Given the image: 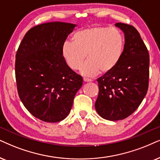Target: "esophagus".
Returning a JSON list of instances; mask_svg holds the SVG:
<instances>
[{"mask_svg": "<svg viewBox=\"0 0 160 160\" xmlns=\"http://www.w3.org/2000/svg\"><path fill=\"white\" fill-rule=\"evenodd\" d=\"M83 81L84 82H92V80H91V79H88V78H83Z\"/></svg>", "mask_w": 160, "mask_h": 160, "instance_id": "34e87169", "label": "esophagus"}]
</instances>
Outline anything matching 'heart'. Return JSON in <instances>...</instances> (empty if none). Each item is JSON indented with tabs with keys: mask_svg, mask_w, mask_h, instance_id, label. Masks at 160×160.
<instances>
[{
	"mask_svg": "<svg viewBox=\"0 0 160 160\" xmlns=\"http://www.w3.org/2000/svg\"><path fill=\"white\" fill-rule=\"evenodd\" d=\"M72 43L65 42L61 54L72 70L80 68V73L94 77L100 73L112 72L122 60L125 50V38L116 27L98 26L79 30L72 36Z\"/></svg>",
	"mask_w": 160,
	"mask_h": 160,
	"instance_id": "obj_1",
	"label": "heart"
}]
</instances>
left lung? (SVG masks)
<instances>
[{"label": "left lung", "instance_id": "1", "mask_svg": "<svg viewBox=\"0 0 160 160\" xmlns=\"http://www.w3.org/2000/svg\"><path fill=\"white\" fill-rule=\"evenodd\" d=\"M125 34V50L118 66L98 80L99 94L95 109L106 120L117 121L132 114L147 94L149 53L133 26L117 23Z\"/></svg>", "mask_w": 160, "mask_h": 160}]
</instances>
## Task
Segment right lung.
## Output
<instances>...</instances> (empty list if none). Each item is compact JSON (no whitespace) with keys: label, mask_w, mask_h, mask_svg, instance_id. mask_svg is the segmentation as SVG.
I'll return each instance as SVG.
<instances>
[{"label":"right lung","mask_w":160,"mask_h":160,"mask_svg":"<svg viewBox=\"0 0 160 160\" xmlns=\"http://www.w3.org/2000/svg\"><path fill=\"white\" fill-rule=\"evenodd\" d=\"M76 25L62 22L43 23L26 33L16 53L18 95L31 114L46 122L66 118L82 78L66 64L62 44Z\"/></svg>","instance_id":"1"}]
</instances>
